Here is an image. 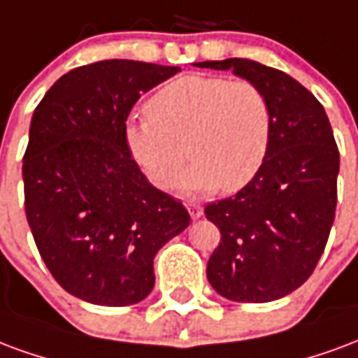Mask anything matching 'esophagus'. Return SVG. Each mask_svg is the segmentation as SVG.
Instances as JSON below:
<instances>
[{"label": "esophagus", "mask_w": 358, "mask_h": 358, "mask_svg": "<svg viewBox=\"0 0 358 358\" xmlns=\"http://www.w3.org/2000/svg\"><path fill=\"white\" fill-rule=\"evenodd\" d=\"M187 210H189L190 217L192 219H200L204 215V208L200 204H187Z\"/></svg>", "instance_id": "1"}]
</instances>
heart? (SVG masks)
I'll use <instances>...</instances> for the list:
<instances>
[{"label": "heart", "mask_w": 358, "mask_h": 358, "mask_svg": "<svg viewBox=\"0 0 358 358\" xmlns=\"http://www.w3.org/2000/svg\"><path fill=\"white\" fill-rule=\"evenodd\" d=\"M147 114L125 127V147L160 189L173 182L185 150L192 162L176 182L182 194L244 189L267 160L273 108L254 82L182 76L150 96Z\"/></svg>", "instance_id": "heart-1"}]
</instances>
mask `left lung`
Instances as JSON below:
<instances>
[{"label":"left lung","mask_w":358,"mask_h":358,"mask_svg":"<svg viewBox=\"0 0 358 358\" xmlns=\"http://www.w3.org/2000/svg\"><path fill=\"white\" fill-rule=\"evenodd\" d=\"M194 66L233 70L259 85L273 108V139L259 173L204 213L221 231L206 268L211 288L231 301H275L311 276L328 242L340 173L332 125L311 91L280 70L248 59Z\"/></svg>","instance_id":"1"}]
</instances>
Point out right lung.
I'll return each mask as SVG.
<instances>
[{
    "mask_svg": "<svg viewBox=\"0 0 358 358\" xmlns=\"http://www.w3.org/2000/svg\"><path fill=\"white\" fill-rule=\"evenodd\" d=\"M179 70L93 62L59 78L34 110L22 158L26 219L49 273L87 303L143 301L154 288V255L190 223L125 147L141 93Z\"/></svg>",
    "mask_w": 358,
    "mask_h": 358,
    "instance_id": "right-lung-1",
    "label": "right lung"
}]
</instances>
